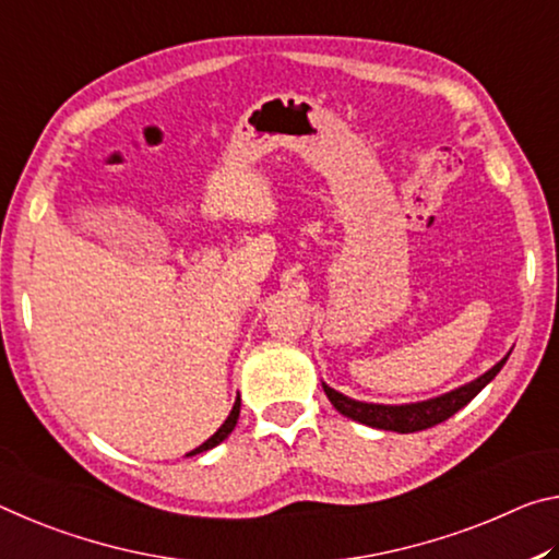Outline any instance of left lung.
I'll list each match as a JSON object with an SVG mask.
<instances>
[{
	"label": "left lung",
	"instance_id": "obj_1",
	"mask_svg": "<svg viewBox=\"0 0 559 559\" xmlns=\"http://www.w3.org/2000/svg\"><path fill=\"white\" fill-rule=\"evenodd\" d=\"M506 361L508 356L492 366L490 371L483 373L480 379L465 383L461 389L443 393V396L431 399V401H420V404H406V406L364 404V401H354L340 391L329 389L326 383H322V386H324L326 399L332 401V406L340 411L342 416L359 420V424H366L371 428H383V431L416 433V431H426V428H431L436 424H443V420L451 418L455 411H461L465 404H471V401L480 393V389H486V383L496 379V373L502 369V364Z\"/></svg>",
	"mask_w": 559,
	"mask_h": 559
}]
</instances>
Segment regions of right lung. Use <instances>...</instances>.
<instances>
[{
	"mask_svg": "<svg viewBox=\"0 0 559 559\" xmlns=\"http://www.w3.org/2000/svg\"><path fill=\"white\" fill-rule=\"evenodd\" d=\"M237 418H240V399L235 401V406H233V411H230V416L225 418V424L217 428V431L207 438V441L203 443V445H198L195 451H190L188 455H195V453H203V451H210V448H215L217 443H223L227 436L233 433V428H235V424H237Z\"/></svg>",
	"mask_w": 559,
	"mask_h": 559,
	"instance_id": "1",
	"label": "right lung"
}]
</instances>
